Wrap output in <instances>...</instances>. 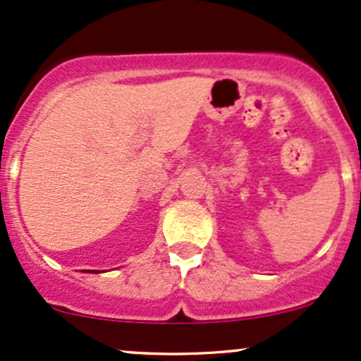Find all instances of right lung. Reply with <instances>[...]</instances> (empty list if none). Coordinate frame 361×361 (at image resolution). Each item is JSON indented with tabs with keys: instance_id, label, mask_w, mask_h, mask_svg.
I'll use <instances>...</instances> for the list:
<instances>
[{
	"instance_id": "right-lung-1",
	"label": "right lung",
	"mask_w": 361,
	"mask_h": 361,
	"mask_svg": "<svg viewBox=\"0 0 361 361\" xmlns=\"http://www.w3.org/2000/svg\"><path fill=\"white\" fill-rule=\"evenodd\" d=\"M86 271H91V273H93V271H94V270H86ZM97 273H98V271H97Z\"/></svg>"
}]
</instances>
